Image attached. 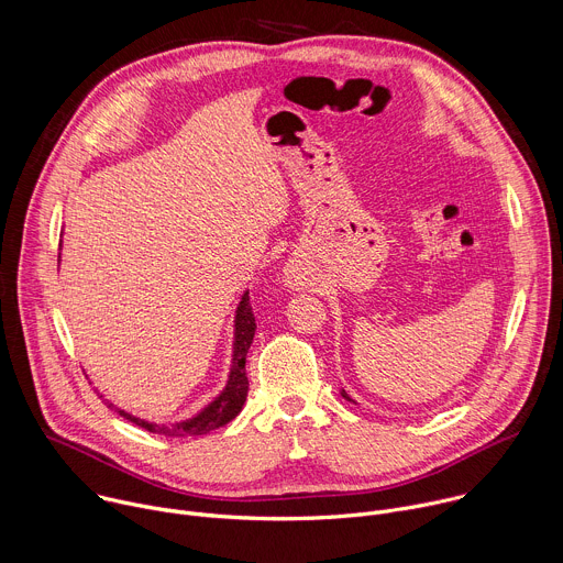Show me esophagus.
I'll return each instance as SVG.
<instances>
[{
	"label": "esophagus",
	"instance_id": "esophagus-1",
	"mask_svg": "<svg viewBox=\"0 0 563 563\" xmlns=\"http://www.w3.org/2000/svg\"><path fill=\"white\" fill-rule=\"evenodd\" d=\"M285 285L289 289H300L305 285V276H302V269L298 265H289L285 269Z\"/></svg>",
	"mask_w": 563,
	"mask_h": 563
}]
</instances>
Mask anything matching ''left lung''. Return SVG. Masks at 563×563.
Instances as JSON below:
<instances>
[{"instance_id": "obj_1", "label": "left lung", "mask_w": 563, "mask_h": 563, "mask_svg": "<svg viewBox=\"0 0 563 563\" xmlns=\"http://www.w3.org/2000/svg\"><path fill=\"white\" fill-rule=\"evenodd\" d=\"M340 396H342V398H344V400H349V402H353V400H351V398H349V394H346V391H344V389H340Z\"/></svg>"}]
</instances>
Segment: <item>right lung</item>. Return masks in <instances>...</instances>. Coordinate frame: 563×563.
Returning <instances> with one entry per match:
<instances>
[{"label": "right lung", "instance_id": "obj_1", "mask_svg": "<svg viewBox=\"0 0 563 563\" xmlns=\"http://www.w3.org/2000/svg\"><path fill=\"white\" fill-rule=\"evenodd\" d=\"M254 333H256V322H254V313H252V307H250V291H243L241 302L236 305V313H234V342H232V364H230L228 383H225L223 391L192 418L174 422V424H158V422L141 420V418H136V416H132L123 409H117L108 400H106V405L110 409H114L121 418L130 420L132 424L145 429L150 433H158V435L190 438V435H206L214 429H221L241 413V409L247 400L250 383H247V376H245V357H247V351L252 346Z\"/></svg>", "mask_w": 563, "mask_h": 563}]
</instances>
